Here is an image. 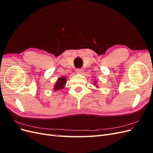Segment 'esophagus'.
I'll list each match as a JSON object with an SVG mask.
<instances>
[{
    "label": "esophagus",
    "mask_w": 153,
    "mask_h": 153,
    "mask_svg": "<svg viewBox=\"0 0 153 153\" xmlns=\"http://www.w3.org/2000/svg\"><path fill=\"white\" fill-rule=\"evenodd\" d=\"M76 72L78 74H80V73H82V69L81 68H78V69H76Z\"/></svg>",
    "instance_id": "obj_1"
}]
</instances>
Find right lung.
Returning a JSON list of instances; mask_svg holds the SVG:
<instances>
[{
    "label": "right lung",
    "instance_id": "obj_1",
    "mask_svg": "<svg viewBox=\"0 0 153 153\" xmlns=\"http://www.w3.org/2000/svg\"><path fill=\"white\" fill-rule=\"evenodd\" d=\"M66 79L65 77L62 76L61 78H58L56 84L55 85L54 90L55 91H58L59 89H63L64 85H65V84H66Z\"/></svg>",
    "mask_w": 153,
    "mask_h": 153
}]
</instances>
